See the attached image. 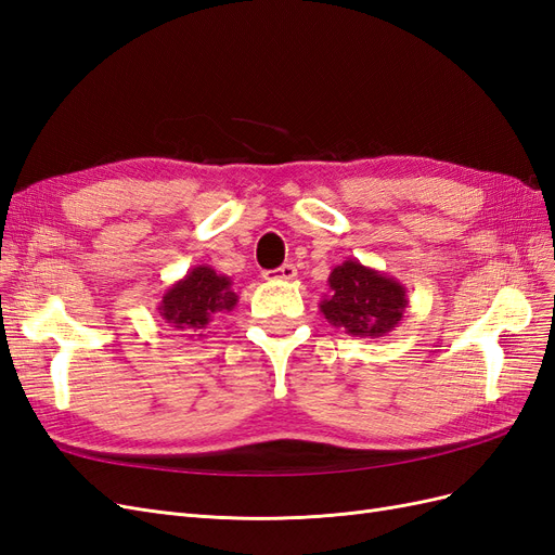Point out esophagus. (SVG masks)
<instances>
[{
    "label": "esophagus",
    "instance_id": "esophagus-1",
    "mask_svg": "<svg viewBox=\"0 0 555 555\" xmlns=\"http://www.w3.org/2000/svg\"><path fill=\"white\" fill-rule=\"evenodd\" d=\"M266 280H294L296 278V266L294 263H284L280 268H275V271H266L263 273Z\"/></svg>",
    "mask_w": 555,
    "mask_h": 555
}]
</instances>
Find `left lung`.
<instances>
[{
    "instance_id": "obj_1",
    "label": "left lung",
    "mask_w": 555,
    "mask_h": 555,
    "mask_svg": "<svg viewBox=\"0 0 555 555\" xmlns=\"http://www.w3.org/2000/svg\"><path fill=\"white\" fill-rule=\"evenodd\" d=\"M331 294L319 300V312L351 338H382L393 331L408 310V292L400 280L347 259L328 275Z\"/></svg>"
}]
</instances>
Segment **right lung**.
<instances>
[{
  "label": "right lung",
  "mask_w": 555,
  "mask_h": 555,
  "mask_svg": "<svg viewBox=\"0 0 555 555\" xmlns=\"http://www.w3.org/2000/svg\"><path fill=\"white\" fill-rule=\"evenodd\" d=\"M236 306L238 294L231 289V278L201 263L164 292L157 312L188 338H206L215 319Z\"/></svg>",
  "instance_id": "1"
}]
</instances>
